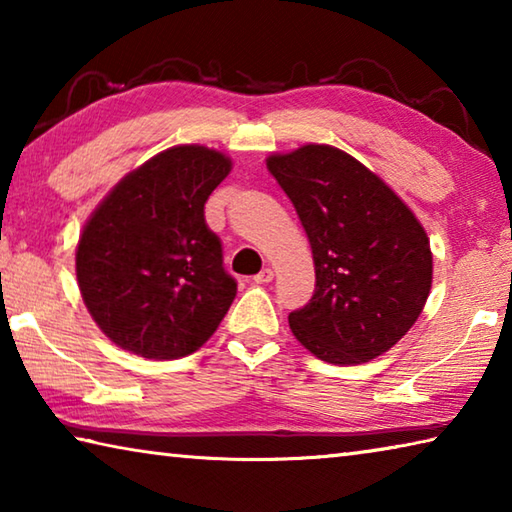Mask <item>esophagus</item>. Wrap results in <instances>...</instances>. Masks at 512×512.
<instances>
[{"label": "esophagus", "instance_id": "esophagus-1", "mask_svg": "<svg viewBox=\"0 0 512 512\" xmlns=\"http://www.w3.org/2000/svg\"><path fill=\"white\" fill-rule=\"evenodd\" d=\"M273 277H275L273 268H264L262 273L255 275V284H268V282H273Z\"/></svg>", "mask_w": 512, "mask_h": 512}]
</instances>
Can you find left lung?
Instances as JSON below:
<instances>
[{"mask_svg":"<svg viewBox=\"0 0 512 512\" xmlns=\"http://www.w3.org/2000/svg\"><path fill=\"white\" fill-rule=\"evenodd\" d=\"M309 237L315 293L288 315L293 336L331 365L392 349L432 288V250L412 208L367 165L324 143L266 156Z\"/></svg>","mask_w":512,"mask_h":512,"instance_id":"obj_1","label":"left lung"}]
</instances>
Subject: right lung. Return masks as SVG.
Instances as JSON below:
<instances>
[{
	"label": "right lung",
	"mask_w": 512,
	"mask_h": 512,
	"mask_svg": "<svg viewBox=\"0 0 512 512\" xmlns=\"http://www.w3.org/2000/svg\"><path fill=\"white\" fill-rule=\"evenodd\" d=\"M230 170V156L212 147H167L127 172L89 215L76 246L78 288L116 347L176 360L217 331L237 282L221 266L203 206Z\"/></svg>",
	"instance_id": "add662e5"
}]
</instances>
